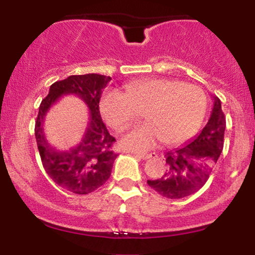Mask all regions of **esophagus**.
Masks as SVG:
<instances>
[{"label":"esophagus","instance_id":"obj_1","mask_svg":"<svg viewBox=\"0 0 255 255\" xmlns=\"http://www.w3.org/2000/svg\"><path fill=\"white\" fill-rule=\"evenodd\" d=\"M135 154L137 157L142 158V159H148V158L153 157L156 153H146V152H135Z\"/></svg>","mask_w":255,"mask_h":255}]
</instances>
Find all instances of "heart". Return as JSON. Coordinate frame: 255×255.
<instances>
[{
    "instance_id": "1",
    "label": "heart",
    "mask_w": 255,
    "mask_h": 255,
    "mask_svg": "<svg viewBox=\"0 0 255 255\" xmlns=\"http://www.w3.org/2000/svg\"><path fill=\"white\" fill-rule=\"evenodd\" d=\"M107 124L118 131L128 129L141 119L140 126L122 139L133 150H148L159 140L175 145L189 139L203 122L207 97L199 86L172 79H148L128 84L125 95L107 91L101 99Z\"/></svg>"
}]
</instances>
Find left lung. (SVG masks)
Here are the masks:
<instances>
[{"instance_id":"1","label":"left lung","mask_w":255,"mask_h":255,"mask_svg":"<svg viewBox=\"0 0 255 255\" xmlns=\"http://www.w3.org/2000/svg\"><path fill=\"white\" fill-rule=\"evenodd\" d=\"M225 116L221 101L213 97L209 122L191 141L165 153V171L148 186L168 199H181L198 192L209 180L224 144Z\"/></svg>"}]
</instances>
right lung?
<instances>
[{"mask_svg": "<svg viewBox=\"0 0 255 255\" xmlns=\"http://www.w3.org/2000/svg\"><path fill=\"white\" fill-rule=\"evenodd\" d=\"M111 80L101 74L71 75L50 86L38 113L34 135L46 174L55 183L75 194H89L107 182L118 154L113 151L116 141L102 121L99 101L102 91ZM77 94L90 110V120L81 144L69 151H57L46 141L42 122L48 109L61 95Z\"/></svg>", "mask_w": 255, "mask_h": 255, "instance_id": "obj_1", "label": "right lung"}]
</instances>
